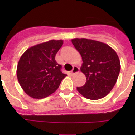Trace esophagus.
Wrapping results in <instances>:
<instances>
[{"label": "esophagus", "mask_w": 135, "mask_h": 135, "mask_svg": "<svg viewBox=\"0 0 135 135\" xmlns=\"http://www.w3.org/2000/svg\"><path fill=\"white\" fill-rule=\"evenodd\" d=\"M78 71H79V68H78V67L74 66L73 70H72L71 71V75H74V74H76V73H77V72H78Z\"/></svg>", "instance_id": "obj_1"}]
</instances>
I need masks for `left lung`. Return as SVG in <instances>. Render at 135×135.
<instances>
[{"mask_svg":"<svg viewBox=\"0 0 135 135\" xmlns=\"http://www.w3.org/2000/svg\"><path fill=\"white\" fill-rule=\"evenodd\" d=\"M71 42L82 59L80 71L86 76L84 86L77 87L86 99L97 100L110 93L118 78L120 62L116 52L107 44L86 38H74Z\"/></svg>","mask_w":135,"mask_h":135,"instance_id":"left-lung-1","label":"left lung"}]
</instances>
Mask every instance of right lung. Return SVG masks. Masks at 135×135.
Returning a JSON list of instances; mask_svg holds the SVG:
<instances>
[{
    "label": "right lung",
    "instance_id": "right-lung-1",
    "mask_svg": "<svg viewBox=\"0 0 135 135\" xmlns=\"http://www.w3.org/2000/svg\"><path fill=\"white\" fill-rule=\"evenodd\" d=\"M64 43L51 40L27 49L17 67V77L23 91L34 99H42L53 93L65 76L55 55Z\"/></svg>",
    "mask_w": 135,
    "mask_h": 135
}]
</instances>
